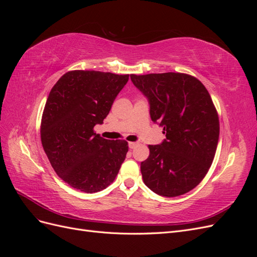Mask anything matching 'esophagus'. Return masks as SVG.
Here are the masks:
<instances>
[{
  "label": "esophagus",
  "mask_w": 257,
  "mask_h": 257,
  "mask_svg": "<svg viewBox=\"0 0 257 257\" xmlns=\"http://www.w3.org/2000/svg\"><path fill=\"white\" fill-rule=\"evenodd\" d=\"M138 146L137 143H128V147L130 149H135V148Z\"/></svg>",
  "instance_id": "esophagus-1"
}]
</instances>
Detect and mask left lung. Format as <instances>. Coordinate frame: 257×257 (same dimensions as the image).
<instances>
[{
    "instance_id": "8db88e82",
    "label": "left lung",
    "mask_w": 257,
    "mask_h": 257,
    "mask_svg": "<svg viewBox=\"0 0 257 257\" xmlns=\"http://www.w3.org/2000/svg\"><path fill=\"white\" fill-rule=\"evenodd\" d=\"M149 99L150 115L165 131L161 145H149L141 164L145 184L161 196L176 197L201 182L211 166L220 123L208 90L184 73L131 75Z\"/></svg>"
}]
</instances>
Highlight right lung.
<instances>
[{
  "label": "right lung",
  "mask_w": 257,
  "mask_h": 257,
  "mask_svg": "<svg viewBox=\"0 0 257 257\" xmlns=\"http://www.w3.org/2000/svg\"><path fill=\"white\" fill-rule=\"evenodd\" d=\"M128 75L69 71L57 81L46 102L41 139L57 175L72 188L95 193L113 182L128 151L125 141H109L94 126L109 113Z\"/></svg>",
  "instance_id": "right-lung-1"
}]
</instances>
